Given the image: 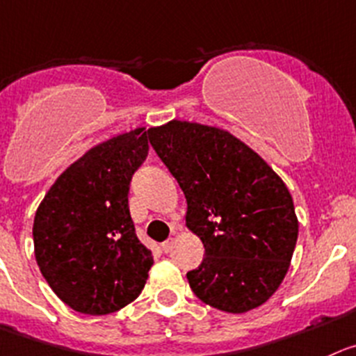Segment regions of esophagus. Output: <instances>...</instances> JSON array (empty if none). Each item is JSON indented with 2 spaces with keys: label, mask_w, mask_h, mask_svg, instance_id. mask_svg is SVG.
I'll list each match as a JSON object with an SVG mask.
<instances>
[{
  "label": "esophagus",
  "mask_w": 356,
  "mask_h": 356,
  "mask_svg": "<svg viewBox=\"0 0 356 356\" xmlns=\"http://www.w3.org/2000/svg\"><path fill=\"white\" fill-rule=\"evenodd\" d=\"M174 245H175V237H170L167 242H163L161 249L165 251V253H170L172 249H174Z\"/></svg>",
  "instance_id": "esophagus-1"
}]
</instances>
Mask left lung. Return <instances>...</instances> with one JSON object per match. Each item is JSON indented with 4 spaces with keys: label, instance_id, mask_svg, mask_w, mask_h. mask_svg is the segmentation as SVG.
Here are the masks:
<instances>
[{
    "label": "left lung",
    "instance_id": "1",
    "mask_svg": "<svg viewBox=\"0 0 356 356\" xmlns=\"http://www.w3.org/2000/svg\"><path fill=\"white\" fill-rule=\"evenodd\" d=\"M147 133L184 191L186 227L205 248L188 272L193 293L225 313L260 307L283 283L298 237L283 179L227 129L174 119Z\"/></svg>",
    "mask_w": 356,
    "mask_h": 356
}]
</instances>
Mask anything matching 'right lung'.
<instances>
[{
    "label": "right lung",
    "mask_w": 356,
    "mask_h": 356,
    "mask_svg": "<svg viewBox=\"0 0 356 356\" xmlns=\"http://www.w3.org/2000/svg\"><path fill=\"white\" fill-rule=\"evenodd\" d=\"M144 129L84 152L36 209V264L52 291L77 313L103 316L128 305L154 264L135 235L128 207L129 181L149 151Z\"/></svg>",
    "instance_id": "right-lung-1"
}]
</instances>
